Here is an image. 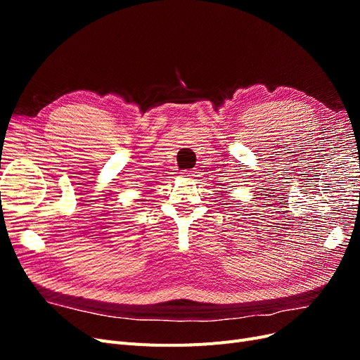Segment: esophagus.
<instances>
[{
  "mask_svg": "<svg viewBox=\"0 0 360 360\" xmlns=\"http://www.w3.org/2000/svg\"><path fill=\"white\" fill-rule=\"evenodd\" d=\"M183 176L184 177H195V171H184Z\"/></svg>",
  "mask_w": 360,
  "mask_h": 360,
  "instance_id": "esophagus-1",
  "label": "esophagus"
}]
</instances>
